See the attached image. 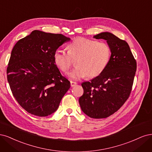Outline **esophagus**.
I'll return each instance as SVG.
<instances>
[{"instance_id": "1", "label": "esophagus", "mask_w": 152, "mask_h": 152, "mask_svg": "<svg viewBox=\"0 0 152 152\" xmlns=\"http://www.w3.org/2000/svg\"><path fill=\"white\" fill-rule=\"evenodd\" d=\"M77 85V83L76 82H73V81H71V87H74Z\"/></svg>"}]
</instances>
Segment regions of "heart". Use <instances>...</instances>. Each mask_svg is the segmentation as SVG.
Returning a JSON list of instances; mask_svg holds the SVG:
<instances>
[{
    "instance_id": "heart-1",
    "label": "heart",
    "mask_w": 152,
    "mask_h": 152,
    "mask_svg": "<svg viewBox=\"0 0 152 152\" xmlns=\"http://www.w3.org/2000/svg\"><path fill=\"white\" fill-rule=\"evenodd\" d=\"M68 52L57 48L53 58L57 67L63 72H67L76 61V67L68 76L77 81L88 77H95L101 75L108 66L111 56V49L108 44L98 42L85 38L75 39L67 47Z\"/></svg>"
}]
</instances>
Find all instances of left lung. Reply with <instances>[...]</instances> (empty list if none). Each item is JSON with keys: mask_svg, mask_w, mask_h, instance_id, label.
<instances>
[{"mask_svg": "<svg viewBox=\"0 0 152 152\" xmlns=\"http://www.w3.org/2000/svg\"><path fill=\"white\" fill-rule=\"evenodd\" d=\"M94 38L107 41L111 49L110 59L101 75L82 83L84 93L79 103L86 115L91 118L102 119L115 113L128 99L136 62L128 43L114 34L102 32Z\"/></svg>", "mask_w": 152, "mask_h": 152, "instance_id": "left-lung-1", "label": "left lung"}]
</instances>
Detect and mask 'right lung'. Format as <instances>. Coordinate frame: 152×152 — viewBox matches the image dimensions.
I'll return each mask as SVG.
<instances>
[{
	"mask_svg": "<svg viewBox=\"0 0 152 152\" xmlns=\"http://www.w3.org/2000/svg\"><path fill=\"white\" fill-rule=\"evenodd\" d=\"M70 38L34 30L12 48L7 81L18 104L31 114L45 117L55 112L70 82L53 61L55 50Z\"/></svg>",
	"mask_w": 152,
	"mask_h": 152,
	"instance_id": "obj_1",
	"label": "right lung"
}]
</instances>
